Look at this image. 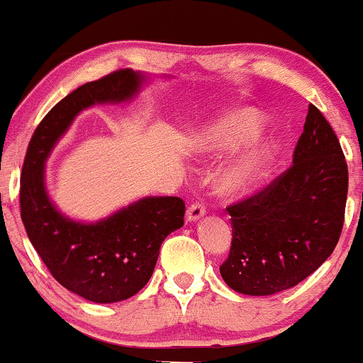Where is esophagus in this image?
<instances>
[{"label":"esophagus","instance_id":"esophagus-1","mask_svg":"<svg viewBox=\"0 0 363 363\" xmlns=\"http://www.w3.org/2000/svg\"><path fill=\"white\" fill-rule=\"evenodd\" d=\"M205 213H206V210L201 203H193V205H190V208H188V211H186V221H190V223L198 221L200 218L205 216Z\"/></svg>","mask_w":363,"mask_h":363}]
</instances>
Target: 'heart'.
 Wrapping results in <instances>:
<instances>
[{
  "label": "heart",
  "mask_w": 363,
  "mask_h": 363,
  "mask_svg": "<svg viewBox=\"0 0 363 363\" xmlns=\"http://www.w3.org/2000/svg\"><path fill=\"white\" fill-rule=\"evenodd\" d=\"M262 130L261 113L251 107H241L198 133L193 148L203 157H228L257 140ZM279 153L281 142L276 137L257 142L220 173V191L228 196H241L256 190L269 177Z\"/></svg>",
  "instance_id": "1"
}]
</instances>
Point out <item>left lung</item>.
<instances>
[{
    "label": "left lung",
    "instance_id": "1",
    "mask_svg": "<svg viewBox=\"0 0 363 363\" xmlns=\"http://www.w3.org/2000/svg\"><path fill=\"white\" fill-rule=\"evenodd\" d=\"M349 188L339 138L311 104L292 167L228 206L233 241L223 281L246 296H272L311 276L335 250Z\"/></svg>",
    "mask_w": 363,
    "mask_h": 363
}]
</instances>
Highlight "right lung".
Instances as JSON below:
<instances>
[{
  "label": "right lung",
  "mask_w": 363,
  "mask_h": 363,
  "mask_svg": "<svg viewBox=\"0 0 363 363\" xmlns=\"http://www.w3.org/2000/svg\"><path fill=\"white\" fill-rule=\"evenodd\" d=\"M150 79L122 69L77 87L43 118L24 158L19 203L29 241L59 284L97 304L125 301L147 284L162 242L183 226L185 203L178 196H143L99 221L74 220L49 196L46 162L82 111L130 102Z\"/></svg>",
  "instance_id": "1"
}]
</instances>
